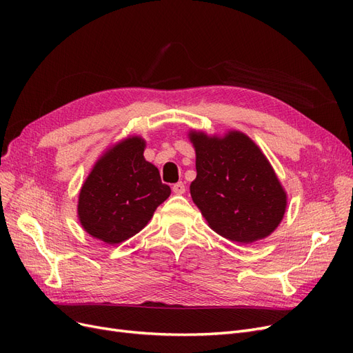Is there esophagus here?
I'll list each match as a JSON object with an SVG mask.
<instances>
[{"mask_svg":"<svg viewBox=\"0 0 353 353\" xmlns=\"http://www.w3.org/2000/svg\"><path fill=\"white\" fill-rule=\"evenodd\" d=\"M172 191L175 194H184L185 193V185H184V183H176V184H174V187H172Z\"/></svg>","mask_w":353,"mask_h":353,"instance_id":"obj_1","label":"esophagus"}]
</instances>
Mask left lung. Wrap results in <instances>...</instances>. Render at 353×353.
I'll list each match as a JSON object with an SVG mask.
<instances>
[{
	"label": "left lung",
	"instance_id": "left-lung-1",
	"mask_svg": "<svg viewBox=\"0 0 353 353\" xmlns=\"http://www.w3.org/2000/svg\"><path fill=\"white\" fill-rule=\"evenodd\" d=\"M197 176L190 193L219 236L240 244L265 239L281 222L287 197L274 169L248 135L191 132Z\"/></svg>",
	"mask_w": 353,
	"mask_h": 353
}]
</instances>
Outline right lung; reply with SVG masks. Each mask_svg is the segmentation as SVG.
<instances>
[{
  "instance_id": "obj_1",
  "label": "right lung",
  "mask_w": 353,
  "mask_h": 353,
  "mask_svg": "<svg viewBox=\"0 0 353 353\" xmlns=\"http://www.w3.org/2000/svg\"><path fill=\"white\" fill-rule=\"evenodd\" d=\"M138 137L114 145L97 163L81 188L78 215L92 237L117 244L135 236L169 194L154 165L144 159Z\"/></svg>"
}]
</instances>
